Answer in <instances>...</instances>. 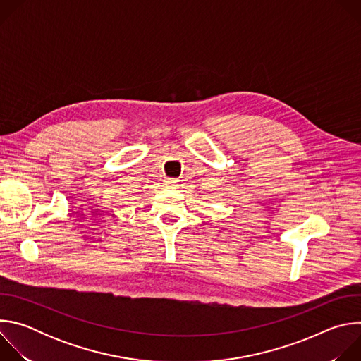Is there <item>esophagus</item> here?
<instances>
[{
  "label": "esophagus",
  "instance_id": "1",
  "mask_svg": "<svg viewBox=\"0 0 361 361\" xmlns=\"http://www.w3.org/2000/svg\"><path fill=\"white\" fill-rule=\"evenodd\" d=\"M177 184V180L176 178H166L164 180V185L166 187H174Z\"/></svg>",
  "mask_w": 361,
  "mask_h": 361
}]
</instances>
